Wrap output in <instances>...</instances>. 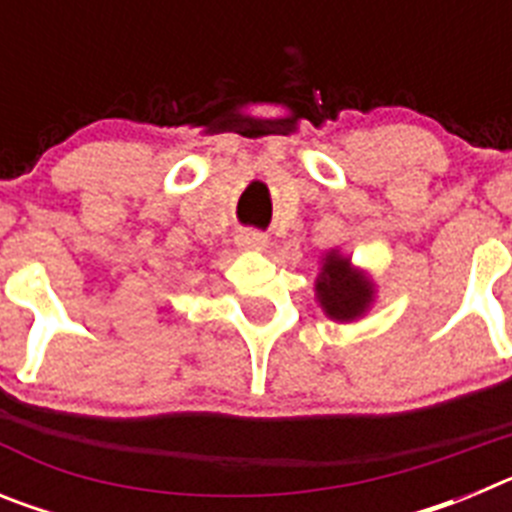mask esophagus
I'll use <instances>...</instances> for the list:
<instances>
[{"mask_svg":"<svg viewBox=\"0 0 512 512\" xmlns=\"http://www.w3.org/2000/svg\"><path fill=\"white\" fill-rule=\"evenodd\" d=\"M235 243L246 248V251H264L269 246V238L264 233H259V230H241V233L235 235Z\"/></svg>","mask_w":512,"mask_h":512,"instance_id":"1","label":"esophagus"}]
</instances>
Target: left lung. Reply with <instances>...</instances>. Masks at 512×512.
Wrapping results in <instances>:
<instances>
[{
    "label": "left lung",
    "instance_id": "obj_1",
    "mask_svg": "<svg viewBox=\"0 0 512 512\" xmlns=\"http://www.w3.org/2000/svg\"><path fill=\"white\" fill-rule=\"evenodd\" d=\"M315 295L330 320L348 323L361 318L374 302V284L361 269H354L348 256L328 251L320 266Z\"/></svg>",
    "mask_w": 512,
    "mask_h": 512
}]
</instances>
